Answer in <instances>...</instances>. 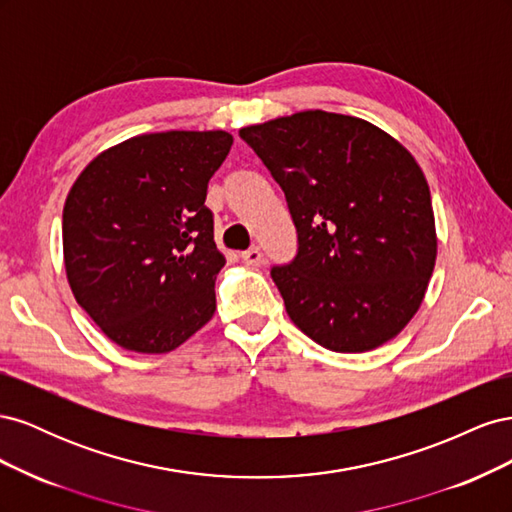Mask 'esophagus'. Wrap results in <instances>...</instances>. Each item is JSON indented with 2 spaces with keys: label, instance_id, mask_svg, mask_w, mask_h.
Listing matches in <instances>:
<instances>
[{
  "label": "esophagus",
  "instance_id": "34e87169",
  "mask_svg": "<svg viewBox=\"0 0 512 512\" xmlns=\"http://www.w3.org/2000/svg\"><path fill=\"white\" fill-rule=\"evenodd\" d=\"M241 258H243L245 265H250V267H260V265H262V252H260V247H250V250H245V252L241 254Z\"/></svg>",
  "mask_w": 512,
  "mask_h": 512
}]
</instances>
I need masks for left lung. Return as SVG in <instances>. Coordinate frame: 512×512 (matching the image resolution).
<instances>
[{"label": "left lung", "instance_id": "1", "mask_svg": "<svg viewBox=\"0 0 512 512\" xmlns=\"http://www.w3.org/2000/svg\"><path fill=\"white\" fill-rule=\"evenodd\" d=\"M239 136L280 183L297 256L271 277L286 312L316 344L367 352L421 307L438 254L421 166L359 117L303 111Z\"/></svg>", "mask_w": 512, "mask_h": 512}]
</instances>
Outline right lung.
I'll return each instance as SVG.
<instances>
[{"instance_id": "add662e5", "label": "right lung", "mask_w": 512, "mask_h": 512, "mask_svg": "<svg viewBox=\"0 0 512 512\" xmlns=\"http://www.w3.org/2000/svg\"><path fill=\"white\" fill-rule=\"evenodd\" d=\"M232 145L224 130L134 136L102 151L64 205L76 303L126 350H175L211 320L215 277L207 185Z\"/></svg>"}]
</instances>
